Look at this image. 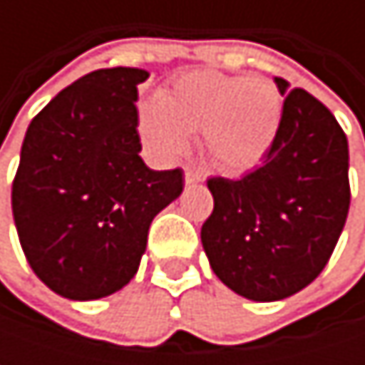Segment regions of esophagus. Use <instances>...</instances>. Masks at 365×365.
Listing matches in <instances>:
<instances>
[{"mask_svg":"<svg viewBox=\"0 0 365 365\" xmlns=\"http://www.w3.org/2000/svg\"><path fill=\"white\" fill-rule=\"evenodd\" d=\"M183 182H185V185H196V183L205 182V178H202L200 173L192 171V169H185V173H183Z\"/></svg>","mask_w":365,"mask_h":365,"instance_id":"1","label":"esophagus"}]
</instances>
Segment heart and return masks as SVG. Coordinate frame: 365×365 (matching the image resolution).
Here are the masks:
<instances>
[{
    "mask_svg": "<svg viewBox=\"0 0 365 365\" xmlns=\"http://www.w3.org/2000/svg\"><path fill=\"white\" fill-rule=\"evenodd\" d=\"M283 115V99L266 78L194 69L139 108V135L158 160H175L200 130L209 165L228 175L255 169L270 152Z\"/></svg>",
    "mask_w": 365,
    "mask_h": 365,
    "instance_id": "obj_1",
    "label": "heart"
}]
</instances>
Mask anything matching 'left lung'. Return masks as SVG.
<instances>
[{"instance_id": "left-lung-1", "label": "left lung", "mask_w": 365, "mask_h": 365, "mask_svg": "<svg viewBox=\"0 0 365 365\" xmlns=\"http://www.w3.org/2000/svg\"><path fill=\"white\" fill-rule=\"evenodd\" d=\"M285 97L279 135L262 167L211 178L213 213L200 241L213 272L254 302L289 298L326 268L346 222L349 143L331 111L274 78Z\"/></svg>"}]
</instances>
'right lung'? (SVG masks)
I'll list each match as a JSON object with an SVG mask.
<instances>
[{"instance_id": "1", "label": "right lung", "mask_w": 365, "mask_h": 365, "mask_svg": "<svg viewBox=\"0 0 365 365\" xmlns=\"http://www.w3.org/2000/svg\"><path fill=\"white\" fill-rule=\"evenodd\" d=\"M137 67L97 69L31 120L12 183L21 247L39 281L69 300L122 289L145 254L152 220L183 190V171L139 156Z\"/></svg>"}]
</instances>
